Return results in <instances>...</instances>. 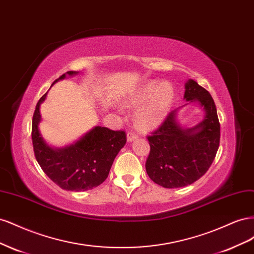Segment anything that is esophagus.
I'll return each instance as SVG.
<instances>
[{
  "mask_svg": "<svg viewBox=\"0 0 254 254\" xmlns=\"http://www.w3.org/2000/svg\"><path fill=\"white\" fill-rule=\"evenodd\" d=\"M137 137V134L134 131H128L127 132V141L128 142H131L133 140H135Z\"/></svg>",
  "mask_w": 254,
  "mask_h": 254,
  "instance_id": "1",
  "label": "esophagus"
}]
</instances>
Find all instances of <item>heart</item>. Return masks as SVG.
<instances>
[{"label": "heart", "instance_id": "heart-1", "mask_svg": "<svg viewBox=\"0 0 254 254\" xmlns=\"http://www.w3.org/2000/svg\"><path fill=\"white\" fill-rule=\"evenodd\" d=\"M174 89L168 82L148 81L129 98L131 107H140L135 114L137 126L144 129L157 127L170 111Z\"/></svg>", "mask_w": 254, "mask_h": 254}]
</instances>
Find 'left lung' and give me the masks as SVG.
I'll use <instances>...</instances> for the list:
<instances>
[{"label": "left lung", "instance_id": "obj_1", "mask_svg": "<svg viewBox=\"0 0 254 254\" xmlns=\"http://www.w3.org/2000/svg\"><path fill=\"white\" fill-rule=\"evenodd\" d=\"M184 98L197 101L205 111L204 120L191 129H182L171 111L151 134L150 151L146 160L149 178L166 189L187 187L207 172L216 156L220 141V124L211 94L190 79L186 83Z\"/></svg>", "mask_w": 254, "mask_h": 254}]
</instances>
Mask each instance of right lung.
I'll list each match as a JSON object with an SVG mask.
<instances>
[{"label":"right lung","instance_id":"1","mask_svg":"<svg viewBox=\"0 0 254 254\" xmlns=\"http://www.w3.org/2000/svg\"><path fill=\"white\" fill-rule=\"evenodd\" d=\"M66 73L76 74L73 71ZM64 77L65 74H63L58 79ZM45 96L47 93L37 103L33 117L32 140L36 160L44 174L61 189L79 191L96 188L107 179L115 157L126 144V132L97 126L68 147L53 149L44 143L38 129L40 104Z\"/></svg>","mask_w":254,"mask_h":254}]
</instances>
